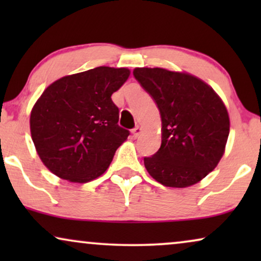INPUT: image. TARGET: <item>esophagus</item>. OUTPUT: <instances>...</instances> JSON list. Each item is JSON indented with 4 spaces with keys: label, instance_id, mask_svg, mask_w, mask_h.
Here are the masks:
<instances>
[{
    "label": "esophagus",
    "instance_id": "1",
    "mask_svg": "<svg viewBox=\"0 0 261 261\" xmlns=\"http://www.w3.org/2000/svg\"><path fill=\"white\" fill-rule=\"evenodd\" d=\"M141 132H142L141 127L137 126V127L133 128V130H132V133H133V137H134V138H139V135L141 134Z\"/></svg>",
    "mask_w": 261,
    "mask_h": 261
}]
</instances>
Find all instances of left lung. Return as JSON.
<instances>
[{
	"label": "left lung",
	"instance_id": "8db88e82",
	"mask_svg": "<svg viewBox=\"0 0 261 261\" xmlns=\"http://www.w3.org/2000/svg\"><path fill=\"white\" fill-rule=\"evenodd\" d=\"M133 74L155 102L162 117V145L145 156L146 170L160 184L198 183L222 158L229 116L213 88L188 73L138 67Z\"/></svg>",
	"mask_w": 261,
	"mask_h": 261
}]
</instances>
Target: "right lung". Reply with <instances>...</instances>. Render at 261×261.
Instances as JSON below:
<instances>
[{
    "instance_id": "obj_1",
    "label": "right lung",
    "mask_w": 261,
    "mask_h": 261,
    "mask_svg": "<svg viewBox=\"0 0 261 261\" xmlns=\"http://www.w3.org/2000/svg\"><path fill=\"white\" fill-rule=\"evenodd\" d=\"M128 77L124 67L99 66L60 78L42 92L31 113V134L52 173L73 183L105 173L129 135L117 124L112 99Z\"/></svg>"
}]
</instances>
